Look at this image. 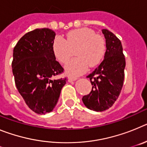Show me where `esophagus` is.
Wrapping results in <instances>:
<instances>
[{
  "label": "esophagus",
  "mask_w": 147,
  "mask_h": 147,
  "mask_svg": "<svg viewBox=\"0 0 147 147\" xmlns=\"http://www.w3.org/2000/svg\"><path fill=\"white\" fill-rule=\"evenodd\" d=\"M76 80H77V78H76V77H69V79H68V81H69L70 82H74Z\"/></svg>",
  "instance_id": "1"
}]
</instances>
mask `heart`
Listing matches in <instances>:
<instances>
[{
	"label": "heart",
	"instance_id": "b5f03b06",
	"mask_svg": "<svg viewBox=\"0 0 147 147\" xmlns=\"http://www.w3.org/2000/svg\"><path fill=\"white\" fill-rule=\"evenodd\" d=\"M77 58L65 65V71L71 76H78L85 73L88 67H93L102 62L106 52V42L101 35L93 30L82 28L71 31L66 40L57 36L52 43L53 54L61 63H66L76 50Z\"/></svg>",
	"mask_w": 147,
	"mask_h": 147
}]
</instances>
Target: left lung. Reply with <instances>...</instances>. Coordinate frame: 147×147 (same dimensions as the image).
Returning <instances> with one entry per match:
<instances>
[{
	"label": "left lung",
	"instance_id": "obj_1",
	"mask_svg": "<svg viewBox=\"0 0 147 147\" xmlns=\"http://www.w3.org/2000/svg\"><path fill=\"white\" fill-rule=\"evenodd\" d=\"M106 39V52L101 64L87 77L92 90L82 97L88 109L102 112L113 106L121 93L124 80L126 62L120 40L107 29H102Z\"/></svg>",
	"mask_w": 147,
	"mask_h": 147
}]
</instances>
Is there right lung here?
Instances as JSON below:
<instances>
[{
  "instance_id": "add662e5",
  "label": "right lung",
  "mask_w": 147,
  "mask_h": 147,
  "mask_svg": "<svg viewBox=\"0 0 147 147\" xmlns=\"http://www.w3.org/2000/svg\"><path fill=\"white\" fill-rule=\"evenodd\" d=\"M55 35L49 28H37L23 35L13 50L15 85L28 107L40 115L52 111L67 81L55 79L64 71L53 54Z\"/></svg>"
}]
</instances>
